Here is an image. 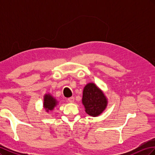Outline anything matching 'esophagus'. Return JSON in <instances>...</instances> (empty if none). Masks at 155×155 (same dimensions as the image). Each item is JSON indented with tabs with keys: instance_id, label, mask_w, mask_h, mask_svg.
I'll return each instance as SVG.
<instances>
[{
	"instance_id": "34e87169",
	"label": "esophagus",
	"mask_w": 155,
	"mask_h": 155,
	"mask_svg": "<svg viewBox=\"0 0 155 155\" xmlns=\"http://www.w3.org/2000/svg\"><path fill=\"white\" fill-rule=\"evenodd\" d=\"M68 101L70 103H74V97H70L68 99Z\"/></svg>"
}]
</instances>
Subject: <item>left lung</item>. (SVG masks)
I'll list each match as a JSON object with an SVG mask.
<instances>
[{
    "label": "left lung",
    "instance_id": "left-lung-1",
    "mask_svg": "<svg viewBox=\"0 0 155 155\" xmlns=\"http://www.w3.org/2000/svg\"><path fill=\"white\" fill-rule=\"evenodd\" d=\"M82 104L87 114L96 117L105 110L108 101L104 92L95 83H89L83 88Z\"/></svg>",
    "mask_w": 155,
    "mask_h": 155
}]
</instances>
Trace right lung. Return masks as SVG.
Here are the masks:
<instances>
[{"label":"right lung","instance_id":"obj_1","mask_svg":"<svg viewBox=\"0 0 155 155\" xmlns=\"http://www.w3.org/2000/svg\"><path fill=\"white\" fill-rule=\"evenodd\" d=\"M58 104V101L50 94H45L43 99V107L48 112L52 110Z\"/></svg>","mask_w":155,"mask_h":155}]
</instances>
